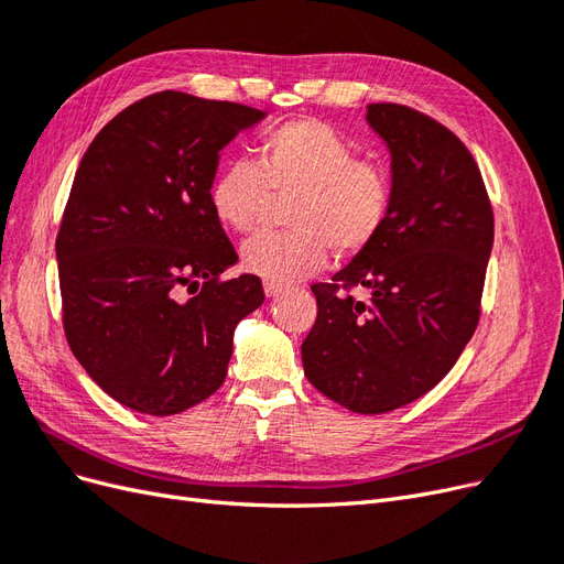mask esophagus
I'll use <instances>...</instances> for the list:
<instances>
[{
	"label": "esophagus",
	"instance_id": "1",
	"mask_svg": "<svg viewBox=\"0 0 564 564\" xmlns=\"http://www.w3.org/2000/svg\"><path fill=\"white\" fill-rule=\"evenodd\" d=\"M263 292H265V296H268V299H278V296H282V294H284V286H278V284H270V282H265V284H263Z\"/></svg>",
	"mask_w": 564,
	"mask_h": 564
}]
</instances>
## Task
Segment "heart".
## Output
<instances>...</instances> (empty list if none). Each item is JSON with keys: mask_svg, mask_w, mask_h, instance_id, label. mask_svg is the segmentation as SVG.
I'll return each mask as SVG.
<instances>
[{"mask_svg": "<svg viewBox=\"0 0 564 564\" xmlns=\"http://www.w3.org/2000/svg\"><path fill=\"white\" fill-rule=\"evenodd\" d=\"M270 195L286 204L292 232L259 235L242 247V268L263 282L286 286L315 275L334 249L340 259L362 253L381 235L390 214V178L327 122L292 119L265 133L253 162L220 169L209 187V207L220 226L259 230Z\"/></svg>", "mask_w": 564, "mask_h": 564, "instance_id": "b5f03b06", "label": "heart"}]
</instances>
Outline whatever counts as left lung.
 Returning <instances> with one entry per match:
<instances>
[{
    "label": "left lung",
    "mask_w": 564,
    "mask_h": 564,
    "mask_svg": "<svg viewBox=\"0 0 564 564\" xmlns=\"http://www.w3.org/2000/svg\"><path fill=\"white\" fill-rule=\"evenodd\" d=\"M367 124L390 152V214L369 249L313 284L317 319L301 346L308 381L357 414L425 395L480 319L494 216L475 160L412 108L373 104ZM362 285L370 299L347 294Z\"/></svg>",
    "instance_id": "1"
}]
</instances>
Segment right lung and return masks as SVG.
Wrapping results in <instances>:
<instances>
[{
    "label": "right lung",
    "mask_w": 564,
    "mask_h": 564,
    "mask_svg": "<svg viewBox=\"0 0 564 564\" xmlns=\"http://www.w3.org/2000/svg\"><path fill=\"white\" fill-rule=\"evenodd\" d=\"M263 117L152 94L79 162L56 237L63 327L89 377L133 412L172 416L214 395L235 327L265 299L256 275L218 280L237 253L209 207L220 150ZM185 285L200 292L181 300Z\"/></svg>",
    "instance_id": "1"
}]
</instances>
